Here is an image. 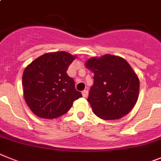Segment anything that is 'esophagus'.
Returning <instances> with one entry per match:
<instances>
[{
	"instance_id": "1",
	"label": "esophagus",
	"mask_w": 161,
	"mask_h": 161,
	"mask_svg": "<svg viewBox=\"0 0 161 161\" xmlns=\"http://www.w3.org/2000/svg\"><path fill=\"white\" fill-rule=\"evenodd\" d=\"M82 94L83 97H86V96H88V91L87 90H84L82 92Z\"/></svg>"
}]
</instances>
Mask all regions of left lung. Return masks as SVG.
I'll use <instances>...</instances> for the list:
<instances>
[{"mask_svg":"<svg viewBox=\"0 0 161 161\" xmlns=\"http://www.w3.org/2000/svg\"><path fill=\"white\" fill-rule=\"evenodd\" d=\"M94 73V83L87 101L97 117L104 120L119 119L136 104L139 80L129 63L117 56L92 57L85 64Z\"/></svg>","mask_w":161,"mask_h":161,"instance_id":"left-lung-1","label":"left lung"}]
</instances>
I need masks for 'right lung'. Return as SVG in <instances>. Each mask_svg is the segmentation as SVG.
<instances>
[{
  "label": "right lung",
  "instance_id": "add662e5",
  "mask_svg": "<svg viewBox=\"0 0 161 161\" xmlns=\"http://www.w3.org/2000/svg\"><path fill=\"white\" fill-rule=\"evenodd\" d=\"M75 57L66 52L48 53L26 67L22 75L23 95L37 117H61L69 111L73 102L82 96L66 73Z\"/></svg>",
  "mask_w": 161,
  "mask_h": 161
}]
</instances>
